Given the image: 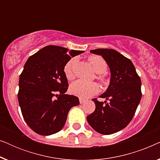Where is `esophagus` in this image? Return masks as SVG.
<instances>
[{
	"label": "esophagus",
	"instance_id": "obj_1",
	"mask_svg": "<svg viewBox=\"0 0 160 160\" xmlns=\"http://www.w3.org/2000/svg\"><path fill=\"white\" fill-rule=\"evenodd\" d=\"M85 102V100L84 99H83V98H79V102L81 104L82 103H83V102Z\"/></svg>",
	"mask_w": 160,
	"mask_h": 160
}]
</instances>
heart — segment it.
Wrapping results in <instances>:
<instances>
[{
    "label": "heart",
    "mask_w": 160,
    "mask_h": 160,
    "mask_svg": "<svg viewBox=\"0 0 160 160\" xmlns=\"http://www.w3.org/2000/svg\"><path fill=\"white\" fill-rule=\"evenodd\" d=\"M78 58H73L67 62L64 66V73L68 79H73L75 76V68L77 65ZM88 60L96 73H98V79L103 85L108 84V80L105 73L108 70V64L100 56L89 57ZM100 92V87L95 82H86L78 80L72 83L70 86V92L81 98H87L96 95Z\"/></svg>",
    "instance_id": "obj_1"
}]
</instances>
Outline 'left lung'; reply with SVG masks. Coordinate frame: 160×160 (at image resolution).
<instances>
[{
    "instance_id": "obj_1",
    "label": "left lung",
    "mask_w": 160,
    "mask_h": 160,
    "mask_svg": "<svg viewBox=\"0 0 160 160\" xmlns=\"http://www.w3.org/2000/svg\"><path fill=\"white\" fill-rule=\"evenodd\" d=\"M91 53L101 55L111 71L110 84L100 98H94L95 110L87 117L88 123L96 132L111 135L128 125L141 101V80L130 59L112 49H97Z\"/></svg>"
}]
</instances>
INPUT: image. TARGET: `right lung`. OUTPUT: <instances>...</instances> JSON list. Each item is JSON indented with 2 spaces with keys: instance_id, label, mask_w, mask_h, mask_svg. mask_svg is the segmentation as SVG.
Wrapping results in <instances>:
<instances>
[{
  "instance_id": "obj_1",
  "label": "right lung",
  "mask_w": 160,
  "mask_h": 160,
  "mask_svg": "<svg viewBox=\"0 0 160 160\" xmlns=\"http://www.w3.org/2000/svg\"><path fill=\"white\" fill-rule=\"evenodd\" d=\"M82 52L47 46L30 56L24 65L18 101L24 119L35 132L49 135L59 132L70 109L79 104L77 97L65 94L68 83L64 66L71 57Z\"/></svg>"
}]
</instances>
